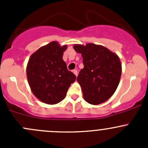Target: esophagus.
I'll list each match as a JSON object with an SVG mask.
<instances>
[{
	"label": "esophagus",
	"instance_id": "34e87169",
	"mask_svg": "<svg viewBox=\"0 0 148 148\" xmlns=\"http://www.w3.org/2000/svg\"><path fill=\"white\" fill-rule=\"evenodd\" d=\"M73 73L77 77V75H78V71H77V70H73Z\"/></svg>",
	"mask_w": 148,
	"mask_h": 148
}]
</instances>
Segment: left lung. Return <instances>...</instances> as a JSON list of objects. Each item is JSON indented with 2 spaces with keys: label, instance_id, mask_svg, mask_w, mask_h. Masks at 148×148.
<instances>
[{
  "label": "left lung",
  "instance_id": "left-lung-1",
  "mask_svg": "<svg viewBox=\"0 0 148 148\" xmlns=\"http://www.w3.org/2000/svg\"><path fill=\"white\" fill-rule=\"evenodd\" d=\"M74 49L83 58L84 68L79 71L77 82L84 99L91 104L106 102L112 96L120 82V58L107 48L94 44L74 45Z\"/></svg>",
  "mask_w": 148,
  "mask_h": 148
}]
</instances>
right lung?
<instances>
[{
  "label": "right lung",
  "instance_id": "right-lung-1",
  "mask_svg": "<svg viewBox=\"0 0 148 148\" xmlns=\"http://www.w3.org/2000/svg\"><path fill=\"white\" fill-rule=\"evenodd\" d=\"M66 46L52 41L40 48L30 57L26 68L29 86L41 102L55 104L63 100L75 74L67 69L62 59Z\"/></svg>",
  "mask_w": 148,
  "mask_h": 148
}]
</instances>
